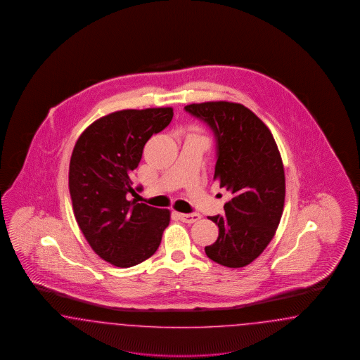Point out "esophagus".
<instances>
[{
  "label": "esophagus",
  "instance_id": "esophagus-1",
  "mask_svg": "<svg viewBox=\"0 0 360 360\" xmlns=\"http://www.w3.org/2000/svg\"><path fill=\"white\" fill-rule=\"evenodd\" d=\"M178 217L182 222H186V224H193V222H197L201 216L198 213H191V214H185V213H178Z\"/></svg>",
  "mask_w": 360,
  "mask_h": 360
}]
</instances>
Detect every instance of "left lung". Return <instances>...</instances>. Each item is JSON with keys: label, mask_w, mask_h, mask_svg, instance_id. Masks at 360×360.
<instances>
[{"label": "left lung", "mask_w": 360, "mask_h": 360, "mask_svg": "<svg viewBox=\"0 0 360 360\" xmlns=\"http://www.w3.org/2000/svg\"><path fill=\"white\" fill-rule=\"evenodd\" d=\"M185 110L213 129L214 179L231 194L225 214L209 217L219 233L205 253L219 265L243 268L265 250L283 216L285 174L278 147L271 129L240 103H193Z\"/></svg>", "instance_id": "1"}]
</instances>
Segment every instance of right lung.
<instances>
[{
    "label": "right lung",
    "instance_id": "1",
    "mask_svg": "<svg viewBox=\"0 0 360 360\" xmlns=\"http://www.w3.org/2000/svg\"><path fill=\"white\" fill-rule=\"evenodd\" d=\"M173 115L172 107L116 111L89 124L73 147L68 178L75 218L92 250L117 268L150 259L170 224V210L129 201L127 194H136L131 174L144 144Z\"/></svg>",
    "mask_w": 360,
    "mask_h": 360
}]
</instances>
